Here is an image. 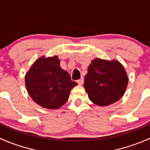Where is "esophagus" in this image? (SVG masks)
<instances>
[{
    "instance_id": "34e87169",
    "label": "esophagus",
    "mask_w": 150,
    "mask_h": 150,
    "mask_svg": "<svg viewBox=\"0 0 150 150\" xmlns=\"http://www.w3.org/2000/svg\"><path fill=\"white\" fill-rule=\"evenodd\" d=\"M77 83H78L79 85H82V84H84V78H83V77H81V79H79V80H77Z\"/></svg>"
}]
</instances>
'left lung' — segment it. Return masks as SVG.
Returning a JSON list of instances; mask_svg holds the SVG:
<instances>
[{
    "label": "left lung",
    "mask_w": 150,
    "mask_h": 150,
    "mask_svg": "<svg viewBox=\"0 0 150 150\" xmlns=\"http://www.w3.org/2000/svg\"><path fill=\"white\" fill-rule=\"evenodd\" d=\"M127 84L126 71L117 61L93 60L84 77L88 97L99 106L109 105L118 101L124 94Z\"/></svg>",
    "instance_id": "8db88e82"
}]
</instances>
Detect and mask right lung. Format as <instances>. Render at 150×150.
Wrapping results in <instances>:
<instances>
[{"instance_id":"add662e5","label":"right lung","mask_w":150,"mask_h":150,"mask_svg":"<svg viewBox=\"0 0 150 150\" xmlns=\"http://www.w3.org/2000/svg\"><path fill=\"white\" fill-rule=\"evenodd\" d=\"M29 95L39 105L58 109L65 104L77 83L60 66L57 56L37 60L25 76Z\"/></svg>"}]
</instances>
